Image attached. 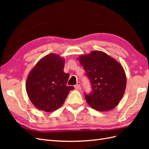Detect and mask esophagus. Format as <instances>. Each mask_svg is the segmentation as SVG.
Instances as JSON below:
<instances>
[{
    "label": "esophagus",
    "mask_w": 149,
    "mask_h": 149,
    "mask_svg": "<svg viewBox=\"0 0 149 149\" xmlns=\"http://www.w3.org/2000/svg\"><path fill=\"white\" fill-rule=\"evenodd\" d=\"M74 88L75 89H81V83L79 81H78L77 82V84H76L75 86H74Z\"/></svg>",
    "instance_id": "34e87169"
}]
</instances>
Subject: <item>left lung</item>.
<instances>
[{
  "label": "left lung",
  "mask_w": 149,
  "mask_h": 149,
  "mask_svg": "<svg viewBox=\"0 0 149 149\" xmlns=\"http://www.w3.org/2000/svg\"><path fill=\"white\" fill-rule=\"evenodd\" d=\"M77 59L91 84V93L84 94L88 104L102 112L114 109L123 97L126 88V75L123 66L101 51H93L80 55Z\"/></svg>",
  "instance_id": "8db88e82"
}]
</instances>
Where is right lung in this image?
I'll list each match as a JSON object with an SVG mask.
<instances>
[{"label":"right lung","mask_w":149,"mask_h":149,"mask_svg":"<svg viewBox=\"0 0 149 149\" xmlns=\"http://www.w3.org/2000/svg\"><path fill=\"white\" fill-rule=\"evenodd\" d=\"M65 60L50 53L40 59L29 73L26 91L31 102L47 112L60 108L73 86L66 85L69 74L63 71Z\"/></svg>","instance_id":"right-lung-1"}]
</instances>
